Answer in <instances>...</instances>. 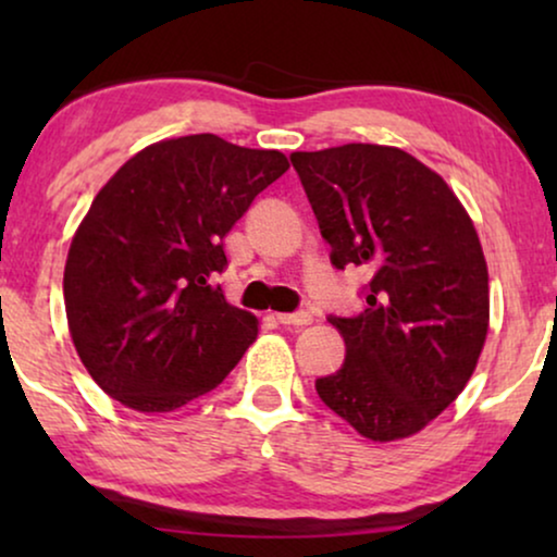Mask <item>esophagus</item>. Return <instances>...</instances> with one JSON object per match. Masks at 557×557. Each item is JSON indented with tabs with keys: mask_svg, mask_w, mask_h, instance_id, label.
I'll list each match as a JSON object with an SVG mask.
<instances>
[{
	"mask_svg": "<svg viewBox=\"0 0 557 557\" xmlns=\"http://www.w3.org/2000/svg\"><path fill=\"white\" fill-rule=\"evenodd\" d=\"M276 319L286 326H307L314 322V317H311L309 311H296V314H276Z\"/></svg>",
	"mask_w": 557,
	"mask_h": 557,
	"instance_id": "esophagus-1",
	"label": "esophagus"
}]
</instances>
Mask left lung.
<instances>
[{"label": "left lung", "mask_w": 557, "mask_h": 557, "mask_svg": "<svg viewBox=\"0 0 557 557\" xmlns=\"http://www.w3.org/2000/svg\"><path fill=\"white\" fill-rule=\"evenodd\" d=\"M337 269L370 273L368 309L330 317L345 364L317 380L326 408L370 441L423 431L467 387L490 332L476 227L444 177L398 147L294 151Z\"/></svg>", "instance_id": "8db88e82"}]
</instances>
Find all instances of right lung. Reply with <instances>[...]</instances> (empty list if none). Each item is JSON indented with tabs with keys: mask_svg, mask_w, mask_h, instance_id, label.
<instances>
[{
	"mask_svg": "<svg viewBox=\"0 0 557 557\" xmlns=\"http://www.w3.org/2000/svg\"><path fill=\"white\" fill-rule=\"evenodd\" d=\"M288 170L276 149L215 134L149 144L98 189L67 250V330L121 406L170 413L223 383L258 337L225 301V235Z\"/></svg>",
	"mask_w": 557,
	"mask_h": 557,
	"instance_id": "obj_1",
	"label": "right lung"
}]
</instances>
